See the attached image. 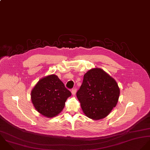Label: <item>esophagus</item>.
I'll return each mask as SVG.
<instances>
[{"mask_svg": "<svg viewBox=\"0 0 150 150\" xmlns=\"http://www.w3.org/2000/svg\"><path fill=\"white\" fill-rule=\"evenodd\" d=\"M76 91V88H73V89H72V90H71V93H72V94L73 95H75V94Z\"/></svg>", "mask_w": 150, "mask_h": 150, "instance_id": "esophagus-1", "label": "esophagus"}]
</instances>
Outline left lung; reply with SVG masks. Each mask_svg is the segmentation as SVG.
Here are the masks:
<instances>
[{
    "label": "left lung",
    "instance_id": "obj_1",
    "mask_svg": "<svg viewBox=\"0 0 150 150\" xmlns=\"http://www.w3.org/2000/svg\"><path fill=\"white\" fill-rule=\"evenodd\" d=\"M116 81L100 68L87 72L76 96L84 114L92 120L106 117L115 107L120 97Z\"/></svg>",
    "mask_w": 150,
    "mask_h": 150
}]
</instances>
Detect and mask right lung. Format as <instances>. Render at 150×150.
Masks as SVG:
<instances>
[{
	"label": "right lung",
	"mask_w": 150,
	"mask_h": 150,
	"mask_svg": "<svg viewBox=\"0 0 150 150\" xmlns=\"http://www.w3.org/2000/svg\"><path fill=\"white\" fill-rule=\"evenodd\" d=\"M71 93L56 75L41 79L31 91L32 102L42 115L52 118L58 115L65 106Z\"/></svg>",
	"instance_id": "obj_1"
}]
</instances>
